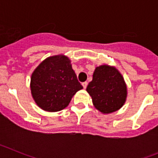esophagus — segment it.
Returning <instances> with one entry per match:
<instances>
[{"label":"esophagus","instance_id":"1","mask_svg":"<svg viewBox=\"0 0 158 158\" xmlns=\"http://www.w3.org/2000/svg\"><path fill=\"white\" fill-rule=\"evenodd\" d=\"M87 85H88V82L87 81H85L82 83V86H83L84 89H86L87 88Z\"/></svg>","mask_w":158,"mask_h":158}]
</instances>
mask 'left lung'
I'll list each match as a JSON object with an SVG mask.
<instances>
[{"label":"left lung","mask_w":158,"mask_h":158,"mask_svg":"<svg viewBox=\"0 0 158 158\" xmlns=\"http://www.w3.org/2000/svg\"><path fill=\"white\" fill-rule=\"evenodd\" d=\"M93 105L104 114L114 112L123 107L127 98V85L121 73L107 65L96 67L93 81L86 89Z\"/></svg>","instance_id":"8db88e82"}]
</instances>
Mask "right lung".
I'll use <instances>...</instances> for the list:
<instances>
[{
	"label": "right lung",
	"instance_id": "obj_1",
	"mask_svg": "<svg viewBox=\"0 0 158 158\" xmlns=\"http://www.w3.org/2000/svg\"><path fill=\"white\" fill-rule=\"evenodd\" d=\"M83 89L70 60L64 55L45 59L31 78V91L37 105L44 111H58L69 105L73 96Z\"/></svg>",
	"mask_w": 158,
	"mask_h": 158
}]
</instances>
